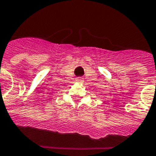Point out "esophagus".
<instances>
[{
  "instance_id": "esophagus-1",
  "label": "esophagus",
  "mask_w": 156,
  "mask_h": 156,
  "mask_svg": "<svg viewBox=\"0 0 156 156\" xmlns=\"http://www.w3.org/2000/svg\"><path fill=\"white\" fill-rule=\"evenodd\" d=\"M76 81L78 82V83H83V78H81V77H79V78H78L77 79H76Z\"/></svg>"
}]
</instances>
